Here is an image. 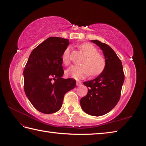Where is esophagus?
I'll use <instances>...</instances> for the list:
<instances>
[{"label": "esophagus", "mask_w": 146, "mask_h": 146, "mask_svg": "<svg viewBox=\"0 0 146 146\" xmlns=\"http://www.w3.org/2000/svg\"><path fill=\"white\" fill-rule=\"evenodd\" d=\"M81 85H82V83H81L80 81H77V82H76V85H77V86H80Z\"/></svg>", "instance_id": "34e87169"}]
</instances>
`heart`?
<instances>
[{
	"instance_id": "1",
	"label": "heart",
	"mask_w": 146,
	"mask_h": 146,
	"mask_svg": "<svg viewBox=\"0 0 146 146\" xmlns=\"http://www.w3.org/2000/svg\"><path fill=\"white\" fill-rule=\"evenodd\" d=\"M86 56L83 61V66H72L70 67L66 74L67 76L76 79L84 78L90 74L91 76H98L104 72L106 67V60L104 56L98 53V50L90 43H84L80 46ZM61 60L64 64L70 63L69 48H66L63 52Z\"/></svg>"
}]
</instances>
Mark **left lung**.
I'll return each mask as SVG.
<instances>
[{"instance_id":"obj_1","label":"left lung","mask_w":146,"mask_h":146,"mask_svg":"<svg viewBox=\"0 0 146 146\" xmlns=\"http://www.w3.org/2000/svg\"><path fill=\"white\" fill-rule=\"evenodd\" d=\"M102 50L106 60L104 72L93 80L83 83L88 94L80 100L83 110L91 116L104 115L115 107L120 99L125 76L121 60L107 44L91 40Z\"/></svg>"}]
</instances>
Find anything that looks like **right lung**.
Returning <instances> with one entry per match:
<instances>
[{
	"label": "right lung",
	"mask_w": 146,
	"mask_h": 146,
	"mask_svg": "<svg viewBox=\"0 0 146 146\" xmlns=\"http://www.w3.org/2000/svg\"><path fill=\"white\" fill-rule=\"evenodd\" d=\"M69 39L50 37L31 52L24 69L25 94L33 107L44 114L61 108L64 94L76 85L73 78H63L61 56Z\"/></svg>",
	"instance_id": "obj_1"
}]
</instances>
